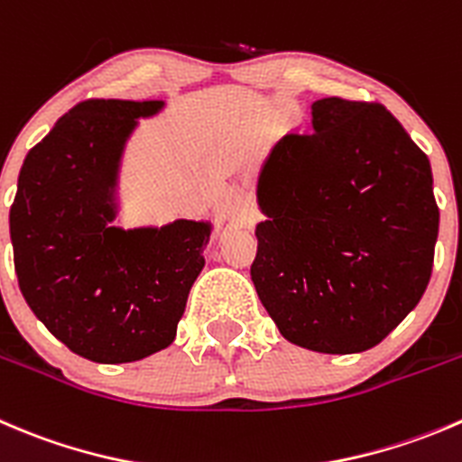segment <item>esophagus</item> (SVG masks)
Returning a JSON list of instances; mask_svg holds the SVG:
<instances>
[{
    "mask_svg": "<svg viewBox=\"0 0 462 462\" xmlns=\"http://www.w3.org/2000/svg\"><path fill=\"white\" fill-rule=\"evenodd\" d=\"M227 209L235 218L239 221H245V218L253 214V200H250V191L245 189L244 185L230 189V196H227Z\"/></svg>",
    "mask_w": 462,
    "mask_h": 462,
    "instance_id": "esophagus-1",
    "label": "esophagus"
}]
</instances>
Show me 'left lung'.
I'll list each match as a JSON object with an SVG mask.
<instances>
[{
    "label": "left lung",
    "instance_id": "left-lung-1",
    "mask_svg": "<svg viewBox=\"0 0 462 462\" xmlns=\"http://www.w3.org/2000/svg\"><path fill=\"white\" fill-rule=\"evenodd\" d=\"M250 266L291 343L355 355L382 343L424 295L438 212L429 158L382 103L313 101L311 131L263 162Z\"/></svg>",
    "mask_w": 462,
    "mask_h": 462
}]
</instances>
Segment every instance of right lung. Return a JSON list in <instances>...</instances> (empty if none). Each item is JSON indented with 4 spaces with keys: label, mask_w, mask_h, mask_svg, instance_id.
<instances>
[{
    "label": "right lung",
    "mask_w": 462,
    "mask_h": 462,
    "mask_svg": "<svg viewBox=\"0 0 462 462\" xmlns=\"http://www.w3.org/2000/svg\"><path fill=\"white\" fill-rule=\"evenodd\" d=\"M162 101L89 98L26 155L11 205L17 282L58 340L97 364H131L176 338L212 226H112L124 146Z\"/></svg>",
    "instance_id": "right-lung-1"
}]
</instances>
